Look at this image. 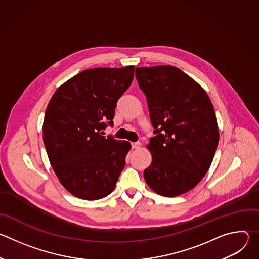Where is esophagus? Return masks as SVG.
<instances>
[{"mask_svg": "<svg viewBox=\"0 0 259 259\" xmlns=\"http://www.w3.org/2000/svg\"><path fill=\"white\" fill-rule=\"evenodd\" d=\"M131 145H132L133 150H137V149H139L141 144H140V142H133V143H131Z\"/></svg>", "mask_w": 259, "mask_h": 259, "instance_id": "34e87169", "label": "esophagus"}]
</instances>
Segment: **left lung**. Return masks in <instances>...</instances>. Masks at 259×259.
Listing matches in <instances>:
<instances>
[{
  "instance_id": "left-lung-1",
  "label": "left lung",
  "mask_w": 259,
  "mask_h": 259,
  "mask_svg": "<svg viewBox=\"0 0 259 259\" xmlns=\"http://www.w3.org/2000/svg\"><path fill=\"white\" fill-rule=\"evenodd\" d=\"M135 77L155 129L147 145L153 161L144 179L164 197L187 193L208 172L215 155L219 132L213 104L206 91L175 66L136 67Z\"/></svg>"
}]
</instances>
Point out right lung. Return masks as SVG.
Listing matches in <instances>:
<instances>
[{
  "instance_id": "obj_1",
  "label": "right lung",
  "mask_w": 259,
  "mask_h": 259,
  "mask_svg": "<svg viewBox=\"0 0 259 259\" xmlns=\"http://www.w3.org/2000/svg\"><path fill=\"white\" fill-rule=\"evenodd\" d=\"M133 76L132 65L85 69L50 99L43 140L56 176L71 195L93 201L114 191L131 144L105 137L102 130L114 125L117 101Z\"/></svg>"
}]
</instances>
